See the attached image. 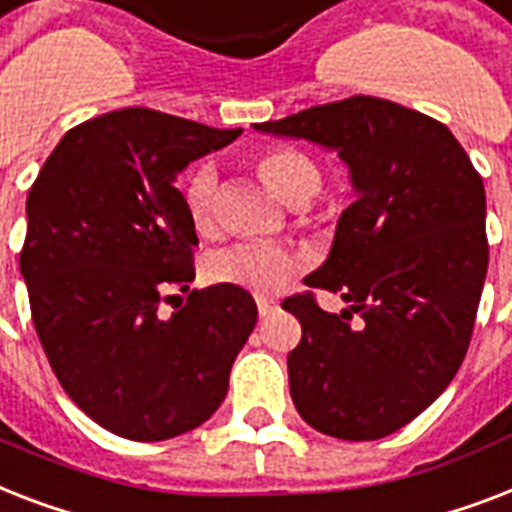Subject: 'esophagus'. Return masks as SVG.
Instances as JSON below:
<instances>
[{"label":"esophagus","mask_w":512,"mask_h":512,"mask_svg":"<svg viewBox=\"0 0 512 512\" xmlns=\"http://www.w3.org/2000/svg\"><path fill=\"white\" fill-rule=\"evenodd\" d=\"M256 306H259L261 317H269L277 309V301L269 296H256Z\"/></svg>","instance_id":"1"}]
</instances>
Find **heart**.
Segmentation results:
<instances>
[{
	"instance_id": "1",
	"label": "heart",
	"mask_w": 512,
	"mask_h": 512,
	"mask_svg": "<svg viewBox=\"0 0 512 512\" xmlns=\"http://www.w3.org/2000/svg\"><path fill=\"white\" fill-rule=\"evenodd\" d=\"M259 174L288 203H306L320 190L322 174L306 153L288 145H275L259 155ZM185 206L195 230L208 235L216 227L219 174L214 163H200L185 187ZM298 272V256L280 243H235L208 259V275L216 282L272 293L285 288Z\"/></svg>"
}]
</instances>
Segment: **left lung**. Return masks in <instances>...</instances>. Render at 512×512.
Returning a JSON list of instances; mask_svg holds the SVG:
<instances>
[{"label":"left lung","mask_w":512,"mask_h":512,"mask_svg":"<svg viewBox=\"0 0 512 512\" xmlns=\"http://www.w3.org/2000/svg\"><path fill=\"white\" fill-rule=\"evenodd\" d=\"M256 132L338 150L357 200L338 219L312 293L282 301L301 322L288 354L290 396L320 433L383 439L452 383L468 351L489 267L484 182L447 126L380 97L301 110ZM360 322L350 325V314Z\"/></svg>","instance_id":"8db88e82"}]
</instances>
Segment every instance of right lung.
<instances>
[{"label":"right lung","instance_id":"add662e5","mask_svg":"<svg viewBox=\"0 0 512 512\" xmlns=\"http://www.w3.org/2000/svg\"><path fill=\"white\" fill-rule=\"evenodd\" d=\"M243 129L124 108L73 126L28 192L20 275L49 367L94 423L132 441L174 439L227 396L253 325L248 290H192L198 245L177 177Z\"/></svg>","mask_w":512,"mask_h":512}]
</instances>
